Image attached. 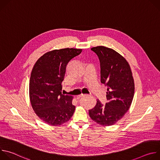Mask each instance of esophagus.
Listing matches in <instances>:
<instances>
[{"mask_svg":"<svg viewBox=\"0 0 160 160\" xmlns=\"http://www.w3.org/2000/svg\"><path fill=\"white\" fill-rule=\"evenodd\" d=\"M86 96V95H84V94H81V95L77 96V99H80L81 98L84 97V96Z\"/></svg>","mask_w":160,"mask_h":160,"instance_id":"34e87169","label":"esophagus"}]
</instances>
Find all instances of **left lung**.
I'll use <instances>...</instances> for the list:
<instances>
[{"label": "left lung", "mask_w": 160, "mask_h": 160, "mask_svg": "<svg viewBox=\"0 0 160 160\" xmlns=\"http://www.w3.org/2000/svg\"><path fill=\"white\" fill-rule=\"evenodd\" d=\"M98 56L101 66V82L108 87L102 104L99 99L88 111L93 121L102 126L115 124L129 109L134 95V80L127 60L112 49L98 46L91 49Z\"/></svg>", "instance_id": "obj_1"}]
</instances>
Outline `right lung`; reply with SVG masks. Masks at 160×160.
<instances>
[{"instance_id":"add662e5","label":"right lung","mask_w":160,"mask_h":160,"mask_svg":"<svg viewBox=\"0 0 160 160\" xmlns=\"http://www.w3.org/2000/svg\"><path fill=\"white\" fill-rule=\"evenodd\" d=\"M82 49L65 48L48 52L35 62L29 84L30 102L36 115L45 123L58 126L73 116V97L62 94V82L69 61Z\"/></svg>"}]
</instances>
